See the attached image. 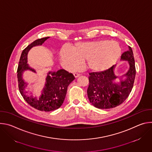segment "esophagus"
Returning a JSON list of instances; mask_svg holds the SVG:
<instances>
[{
	"mask_svg": "<svg viewBox=\"0 0 152 152\" xmlns=\"http://www.w3.org/2000/svg\"><path fill=\"white\" fill-rule=\"evenodd\" d=\"M73 75H74V76L76 78V77H78L80 75V74H79V73H74V74H73Z\"/></svg>",
	"mask_w": 152,
	"mask_h": 152,
	"instance_id": "obj_1",
	"label": "esophagus"
}]
</instances>
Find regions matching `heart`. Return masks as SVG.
Segmentation results:
<instances>
[{
    "label": "heart",
    "mask_w": 152,
    "mask_h": 152,
    "mask_svg": "<svg viewBox=\"0 0 152 152\" xmlns=\"http://www.w3.org/2000/svg\"><path fill=\"white\" fill-rule=\"evenodd\" d=\"M121 50L116 41L100 40L78 42L72 49L63 48L60 57L64 66L69 70L77 69L85 61L86 69L102 72L111 67L121 56Z\"/></svg>",
    "instance_id": "obj_1"
}]
</instances>
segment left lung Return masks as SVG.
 I'll list each match as a JSON object with an SVG mask.
<instances>
[{
  "label": "left lung",
  "mask_w": 152,
  "mask_h": 152,
  "mask_svg": "<svg viewBox=\"0 0 152 152\" xmlns=\"http://www.w3.org/2000/svg\"><path fill=\"white\" fill-rule=\"evenodd\" d=\"M121 60L127 61L129 69L121 76L114 73L115 66L102 72L90 73L87 94L90 103L99 109H110L121 104L131 93L134 86L136 70L132 48L129 46ZM124 77L125 79L123 77ZM120 81L117 82L116 79Z\"/></svg>",
  "instance_id": "8db88e82"
}]
</instances>
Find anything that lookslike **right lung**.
I'll use <instances>...</instances> for the list:
<instances>
[{
    "mask_svg": "<svg viewBox=\"0 0 152 152\" xmlns=\"http://www.w3.org/2000/svg\"><path fill=\"white\" fill-rule=\"evenodd\" d=\"M49 37L38 39L28 45L21 53L17 69V79L20 94L25 101L35 109L49 112L58 109L63 103L67 94L69 84L75 79L72 73L60 69L57 72L50 71L47 73L46 82L41 96L37 98L32 95L28 96L25 91L28 83L23 79V73L26 70L36 73V71L28 64V53L35 46H41ZM32 94V93H31Z\"/></svg>",
    "mask_w": 152,
    "mask_h": 152,
    "instance_id": "add662e5",
    "label": "right lung"
}]
</instances>
